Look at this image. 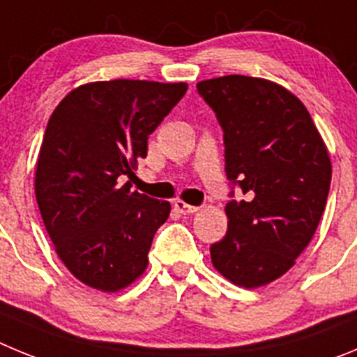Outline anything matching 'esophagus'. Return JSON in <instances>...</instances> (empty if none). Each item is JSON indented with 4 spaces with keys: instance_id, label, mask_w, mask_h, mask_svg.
Here are the masks:
<instances>
[{
    "instance_id": "obj_1",
    "label": "esophagus",
    "mask_w": 357,
    "mask_h": 357,
    "mask_svg": "<svg viewBox=\"0 0 357 357\" xmlns=\"http://www.w3.org/2000/svg\"><path fill=\"white\" fill-rule=\"evenodd\" d=\"M174 210L178 211V213L181 215H190V213H195V211L199 210L197 206H192V204H186V202L183 201H174Z\"/></svg>"
}]
</instances>
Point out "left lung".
<instances>
[{"mask_svg":"<svg viewBox=\"0 0 357 357\" xmlns=\"http://www.w3.org/2000/svg\"><path fill=\"white\" fill-rule=\"evenodd\" d=\"M224 131L229 179L227 233L210 247L213 266L245 288L290 268L313 238L331 185L326 144L291 92L229 75L197 83ZM238 188L244 199H233Z\"/></svg>","mask_w":357,"mask_h":357,"instance_id":"8db88e82","label":"left lung"}]
</instances>
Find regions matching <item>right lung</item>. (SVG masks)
<instances>
[{
	"label": "right lung",
	"instance_id": "obj_1",
	"mask_svg": "<svg viewBox=\"0 0 357 357\" xmlns=\"http://www.w3.org/2000/svg\"><path fill=\"white\" fill-rule=\"evenodd\" d=\"M186 83L114 79L78 86L54 108L38 153L35 195L63 265L82 282L117 291L147 266L171 204L130 192L147 139Z\"/></svg>",
	"mask_w": 357,
	"mask_h": 357
}]
</instances>
